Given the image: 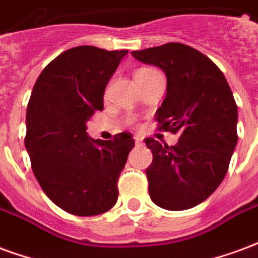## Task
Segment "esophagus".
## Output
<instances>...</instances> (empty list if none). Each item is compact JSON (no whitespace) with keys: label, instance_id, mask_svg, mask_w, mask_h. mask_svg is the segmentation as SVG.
<instances>
[{"label":"esophagus","instance_id":"34e87169","mask_svg":"<svg viewBox=\"0 0 258 258\" xmlns=\"http://www.w3.org/2000/svg\"><path fill=\"white\" fill-rule=\"evenodd\" d=\"M135 143H136V146H142L143 144V139L142 137H135Z\"/></svg>","mask_w":258,"mask_h":258}]
</instances>
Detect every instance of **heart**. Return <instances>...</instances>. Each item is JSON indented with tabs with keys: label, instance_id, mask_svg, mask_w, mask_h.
I'll use <instances>...</instances> for the list:
<instances>
[{
	"label": "heart",
	"instance_id": "heart-1",
	"mask_svg": "<svg viewBox=\"0 0 258 258\" xmlns=\"http://www.w3.org/2000/svg\"><path fill=\"white\" fill-rule=\"evenodd\" d=\"M151 70H152V69H140V70H137L136 74H135V75L143 74V73H148V71H151Z\"/></svg>",
	"mask_w": 258,
	"mask_h": 258
}]
</instances>
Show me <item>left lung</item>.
Instances as JSON below:
<instances>
[{
  "label": "left lung",
  "instance_id": "obj_1",
  "mask_svg": "<svg viewBox=\"0 0 258 258\" xmlns=\"http://www.w3.org/2000/svg\"><path fill=\"white\" fill-rule=\"evenodd\" d=\"M132 56L166 74V97L155 119L159 131L180 133L176 146L144 140L152 152L146 170L151 201L166 210L191 209L223 181L238 142L231 88L221 70L188 45L170 42Z\"/></svg>",
  "mask_w": 258,
  "mask_h": 258
}]
</instances>
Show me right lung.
<instances>
[{
	"label": "right lung",
	"mask_w": 258,
	"mask_h": 258,
	"mask_svg": "<svg viewBox=\"0 0 258 258\" xmlns=\"http://www.w3.org/2000/svg\"><path fill=\"white\" fill-rule=\"evenodd\" d=\"M127 50L77 46L52 60L30 96L24 139L34 176L46 197L64 212L96 216L118 199V178L135 140H93L86 122L103 110L108 81Z\"/></svg>",
	"instance_id": "right-lung-1"
}]
</instances>
